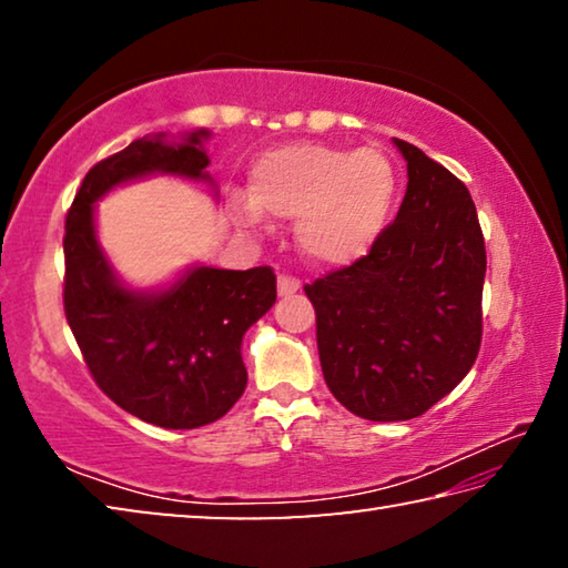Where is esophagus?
Wrapping results in <instances>:
<instances>
[{
	"mask_svg": "<svg viewBox=\"0 0 568 568\" xmlns=\"http://www.w3.org/2000/svg\"><path fill=\"white\" fill-rule=\"evenodd\" d=\"M297 291H301V281H295V277L285 275V273L277 275V293H281V295H293Z\"/></svg>",
	"mask_w": 568,
	"mask_h": 568,
	"instance_id": "34e87169",
	"label": "esophagus"
}]
</instances>
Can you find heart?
<instances>
[{
	"mask_svg": "<svg viewBox=\"0 0 568 568\" xmlns=\"http://www.w3.org/2000/svg\"><path fill=\"white\" fill-rule=\"evenodd\" d=\"M396 195L398 172L386 152L291 142L255 160L250 200H235L233 215L250 230L265 227V215L295 220V245L307 261L341 267L376 245Z\"/></svg>",
	"mask_w": 568,
	"mask_h": 568,
	"instance_id": "b5f03b06",
	"label": "heart"
}]
</instances>
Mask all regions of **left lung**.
Returning <instances> with one entry per match:
<instances>
[{
    "label": "left lung",
    "mask_w": 568,
    "mask_h": 568,
    "mask_svg": "<svg viewBox=\"0 0 568 568\" xmlns=\"http://www.w3.org/2000/svg\"><path fill=\"white\" fill-rule=\"evenodd\" d=\"M408 187L368 255L305 285L325 383L355 416L418 418L474 365L486 247L468 187L393 138Z\"/></svg>",
    "instance_id": "obj_1"
}]
</instances>
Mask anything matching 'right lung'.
Wrapping results in <instances>:
<instances>
[{
  "label": "right lung",
  "instance_id": "obj_1",
  "mask_svg": "<svg viewBox=\"0 0 568 568\" xmlns=\"http://www.w3.org/2000/svg\"><path fill=\"white\" fill-rule=\"evenodd\" d=\"M165 134L130 142L84 175L64 223V315L92 378L108 398L160 428L207 426L243 396L245 331L275 303V273L195 265L160 293L130 291L104 257L94 203L122 182L155 172L210 180L203 140Z\"/></svg>",
  "mask_w": 568,
  "mask_h": 568
}]
</instances>
